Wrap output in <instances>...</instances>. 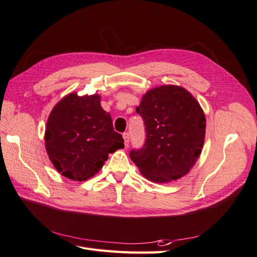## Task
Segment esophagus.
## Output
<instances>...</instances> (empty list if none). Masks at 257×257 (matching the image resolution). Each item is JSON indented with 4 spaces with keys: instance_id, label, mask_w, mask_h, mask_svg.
<instances>
[{
    "instance_id": "obj_1",
    "label": "esophagus",
    "mask_w": 257,
    "mask_h": 257,
    "mask_svg": "<svg viewBox=\"0 0 257 257\" xmlns=\"http://www.w3.org/2000/svg\"><path fill=\"white\" fill-rule=\"evenodd\" d=\"M123 139H124V145H125V147H127L128 143H130V136L127 133L123 134Z\"/></svg>"
}]
</instances>
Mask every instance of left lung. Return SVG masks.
<instances>
[{
	"mask_svg": "<svg viewBox=\"0 0 257 257\" xmlns=\"http://www.w3.org/2000/svg\"><path fill=\"white\" fill-rule=\"evenodd\" d=\"M146 126V142L130 157L148 180L167 183L188 174L201 153L206 116L191 93L174 84L153 88L136 108Z\"/></svg>",
	"mask_w": 257,
	"mask_h": 257,
	"instance_id": "obj_1",
	"label": "left lung"
}]
</instances>
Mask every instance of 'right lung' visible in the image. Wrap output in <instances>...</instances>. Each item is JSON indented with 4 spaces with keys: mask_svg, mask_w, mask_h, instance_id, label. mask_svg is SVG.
I'll use <instances>...</instances> for the list:
<instances>
[{
    "mask_svg": "<svg viewBox=\"0 0 257 257\" xmlns=\"http://www.w3.org/2000/svg\"><path fill=\"white\" fill-rule=\"evenodd\" d=\"M99 102L98 94L69 93L53 107L46 124L48 157L58 173L71 180H88L103 167L108 154L124 148Z\"/></svg>",
    "mask_w": 257,
    "mask_h": 257,
    "instance_id": "1",
    "label": "right lung"
}]
</instances>
